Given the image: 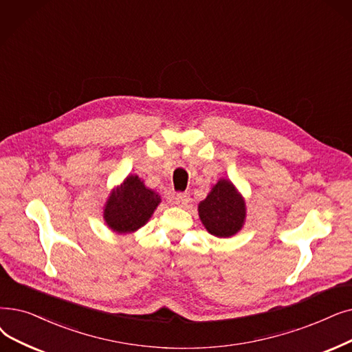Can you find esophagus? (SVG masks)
<instances>
[{"instance_id": "obj_1", "label": "esophagus", "mask_w": 352, "mask_h": 352, "mask_svg": "<svg viewBox=\"0 0 352 352\" xmlns=\"http://www.w3.org/2000/svg\"><path fill=\"white\" fill-rule=\"evenodd\" d=\"M174 200H175V204H178L181 207H186L190 203V195L187 192H178L174 197Z\"/></svg>"}]
</instances>
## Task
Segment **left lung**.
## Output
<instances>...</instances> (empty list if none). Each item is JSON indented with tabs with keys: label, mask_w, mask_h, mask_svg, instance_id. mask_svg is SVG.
Listing matches in <instances>:
<instances>
[{
	"label": "left lung",
	"mask_w": 352,
	"mask_h": 352,
	"mask_svg": "<svg viewBox=\"0 0 352 352\" xmlns=\"http://www.w3.org/2000/svg\"><path fill=\"white\" fill-rule=\"evenodd\" d=\"M198 217L210 234L232 237L246 221V201L230 179L220 178L198 204Z\"/></svg>",
	"instance_id": "left-lung-1"
}]
</instances>
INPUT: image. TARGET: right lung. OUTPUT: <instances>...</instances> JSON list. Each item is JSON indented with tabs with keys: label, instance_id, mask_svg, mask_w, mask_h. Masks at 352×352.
<instances>
[{
	"label": "right lung",
	"instance_id": "1",
	"mask_svg": "<svg viewBox=\"0 0 352 352\" xmlns=\"http://www.w3.org/2000/svg\"><path fill=\"white\" fill-rule=\"evenodd\" d=\"M161 203V195L136 174L115 187L103 206V220L112 232L128 234L145 226Z\"/></svg>",
	"mask_w": 352,
	"mask_h": 352
}]
</instances>
